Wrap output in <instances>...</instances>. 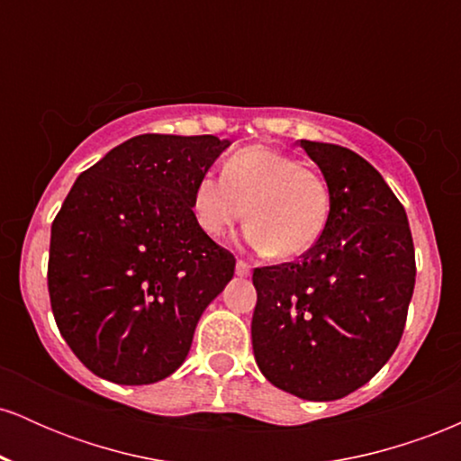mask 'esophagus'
Masks as SVG:
<instances>
[{
  "label": "esophagus",
  "mask_w": 461,
  "mask_h": 461,
  "mask_svg": "<svg viewBox=\"0 0 461 461\" xmlns=\"http://www.w3.org/2000/svg\"><path fill=\"white\" fill-rule=\"evenodd\" d=\"M236 275L238 277H249L251 275V267L245 260H236Z\"/></svg>",
  "instance_id": "obj_1"
}]
</instances>
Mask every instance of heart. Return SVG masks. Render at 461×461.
I'll use <instances>...</instances> for the list:
<instances>
[{"mask_svg": "<svg viewBox=\"0 0 461 461\" xmlns=\"http://www.w3.org/2000/svg\"><path fill=\"white\" fill-rule=\"evenodd\" d=\"M201 230L221 238L242 216L247 242L285 260L319 242L330 216V186L316 168L267 145L242 147L223 164V177L205 173L193 193Z\"/></svg>", "mask_w": 461, "mask_h": 461, "instance_id": "obj_1", "label": "heart"}]
</instances>
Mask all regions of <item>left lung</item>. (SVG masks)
Listing matches in <instances>:
<instances>
[{"label":"left lung","instance_id":"left-lung-1","mask_svg":"<svg viewBox=\"0 0 461 461\" xmlns=\"http://www.w3.org/2000/svg\"><path fill=\"white\" fill-rule=\"evenodd\" d=\"M330 186V216L299 262L253 271V356L285 393L333 401L362 388L405 330L416 282L405 208L345 147L301 140Z\"/></svg>","mask_w":461,"mask_h":461}]
</instances>
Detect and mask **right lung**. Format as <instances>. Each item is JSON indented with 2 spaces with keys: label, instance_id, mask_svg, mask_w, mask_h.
<instances>
[{
  "label": "right lung",
  "instance_id": "right-lung-1",
  "mask_svg": "<svg viewBox=\"0 0 461 461\" xmlns=\"http://www.w3.org/2000/svg\"><path fill=\"white\" fill-rule=\"evenodd\" d=\"M230 140L142 134L82 173L51 223L47 288L79 362L121 385L186 359L236 258L201 230L193 193Z\"/></svg>",
  "mask_w": 461,
  "mask_h": 461
}]
</instances>
